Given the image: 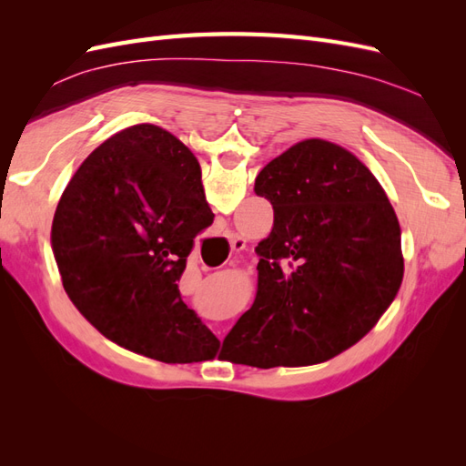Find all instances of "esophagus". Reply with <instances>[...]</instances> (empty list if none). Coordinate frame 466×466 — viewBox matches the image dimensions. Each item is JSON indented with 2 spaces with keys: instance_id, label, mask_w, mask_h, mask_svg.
<instances>
[{
  "instance_id": "1",
  "label": "esophagus",
  "mask_w": 466,
  "mask_h": 466,
  "mask_svg": "<svg viewBox=\"0 0 466 466\" xmlns=\"http://www.w3.org/2000/svg\"><path fill=\"white\" fill-rule=\"evenodd\" d=\"M231 248H233V250H237V252H238V250H243V248H245V238H241V237H233V238H231Z\"/></svg>"
}]
</instances>
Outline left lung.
I'll return each instance as SVG.
<instances>
[{"label": "left lung", "mask_w": 466, "mask_h": 466, "mask_svg": "<svg viewBox=\"0 0 466 466\" xmlns=\"http://www.w3.org/2000/svg\"><path fill=\"white\" fill-rule=\"evenodd\" d=\"M255 192L274 208L258 243L257 298L225 336L231 361L270 370L329 361L368 334L397 298L399 218L354 153L303 139L268 163Z\"/></svg>", "instance_id": "obj_1"}]
</instances>
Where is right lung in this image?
I'll list each match as a JSON object with an SVG mask.
<instances>
[{"label":"right lung","mask_w":466,"mask_h":466,"mask_svg":"<svg viewBox=\"0 0 466 466\" xmlns=\"http://www.w3.org/2000/svg\"><path fill=\"white\" fill-rule=\"evenodd\" d=\"M211 221L200 163L178 137L155 124L115 134L79 165L56 208L50 243L67 298L136 354L214 360L219 340L177 284Z\"/></svg>","instance_id":"1"}]
</instances>
